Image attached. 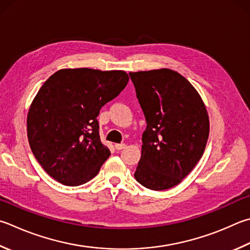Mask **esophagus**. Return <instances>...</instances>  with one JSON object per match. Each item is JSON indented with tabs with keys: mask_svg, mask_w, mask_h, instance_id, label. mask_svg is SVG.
<instances>
[{
	"mask_svg": "<svg viewBox=\"0 0 250 250\" xmlns=\"http://www.w3.org/2000/svg\"><path fill=\"white\" fill-rule=\"evenodd\" d=\"M115 147L117 151H121L122 148L125 147V143H117V144H115Z\"/></svg>",
	"mask_w": 250,
	"mask_h": 250,
	"instance_id": "obj_1",
	"label": "esophagus"
}]
</instances>
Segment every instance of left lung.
<instances>
[{
  "mask_svg": "<svg viewBox=\"0 0 250 250\" xmlns=\"http://www.w3.org/2000/svg\"><path fill=\"white\" fill-rule=\"evenodd\" d=\"M129 75L147 125L134 177L151 190L172 188L203 155L210 130L207 109L193 86L175 71Z\"/></svg>",
  "mask_w": 250,
  "mask_h": 250,
  "instance_id": "8db88e82",
  "label": "left lung"
}]
</instances>
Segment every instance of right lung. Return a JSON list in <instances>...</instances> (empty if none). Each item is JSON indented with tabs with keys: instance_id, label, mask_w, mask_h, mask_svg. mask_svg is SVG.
Masks as SVG:
<instances>
[{
	"instance_id": "obj_1",
	"label": "right lung",
	"mask_w": 250,
	"mask_h": 250,
	"mask_svg": "<svg viewBox=\"0 0 250 250\" xmlns=\"http://www.w3.org/2000/svg\"><path fill=\"white\" fill-rule=\"evenodd\" d=\"M125 71L64 69L44 82L27 117L36 160L49 176L80 186L97 175L110 151L99 137L101 108L128 84Z\"/></svg>"
}]
</instances>
